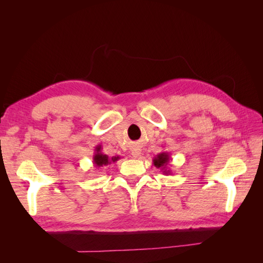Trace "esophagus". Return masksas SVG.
Masks as SVG:
<instances>
[{
  "instance_id": "1",
  "label": "esophagus",
  "mask_w": 263,
  "mask_h": 263,
  "mask_svg": "<svg viewBox=\"0 0 263 263\" xmlns=\"http://www.w3.org/2000/svg\"><path fill=\"white\" fill-rule=\"evenodd\" d=\"M140 153H141L140 149H133V150H132V156H133L134 158H137V157L140 156Z\"/></svg>"
}]
</instances>
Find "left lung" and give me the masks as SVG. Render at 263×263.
Returning a JSON list of instances; mask_svg holds the SVG:
<instances>
[{
  "label": "left lung",
  "instance_id": "obj_1",
  "mask_svg": "<svg viewBox=\"0 0 263 263\" xmlns=\"http://www.w3.org/2000/svg\"><path fill=\"white\" fill-rule=\"evenodd\" d=\"M170 160H171V158H170L169 153H164L163 151V153L157 155V157H155L153 159V162H154L156 168L160 169L163 174H171V170L168 168Z\"/></svg>",
  "mask_w": 263,
  "mask_h": 263
}]
</instances>
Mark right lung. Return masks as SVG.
I'll use <instances>...</instances> for the list:
<instances>
[{
	"mask_svg": "<svg viewBox=\"0 0 263 263\" xmlns=\"http://www.w3.org/2000/svg\"><path fill=\"white\" fill-rule=\"evenodd\" d=\"M118 159H121L119 156H114V157H108L107 155H104L102 153V146L98 145L94 149V156H93V164L95 165V168H103V166L108 165L110 163L116 162Z\"/></svg>",
	"mask_w": 263,
	"mask_h": 263,
	"instance_id": "right-lung-1",
	"label": "right lung"
}]
</instances>
